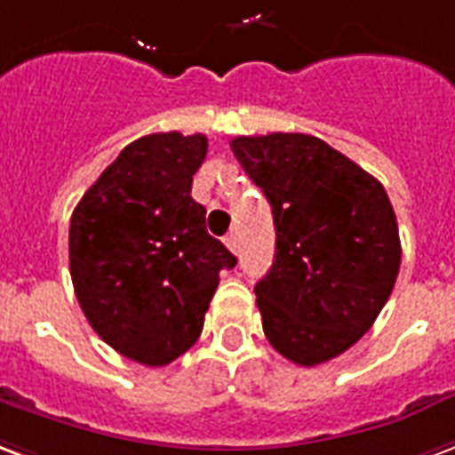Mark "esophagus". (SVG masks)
I'll use <instances>...</instances> for the list:
<instances>
[{
	"label": "esophagus",
	"instance_id": "esophagus-1",
	"mask_svg": "<svg viewBox=\"0 0 455 455\" xmlns=\"http://www.w3.org/2000/svg\"><path fill=\"white\" fill-rule=\"evenodd\" d=\"M227 248L231 251V253H236L238 251V236L236 234H228L227 236Z\"/></svg>",
	"mask_w": 455,
	"mask_h": 455
}]
</instances>
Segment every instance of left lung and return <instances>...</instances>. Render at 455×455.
Wrapping results in <instances>:
<instances>
[{
	"mask_svg": "<svg viewBox=\"0 0 455 455\" xmlns=\"http://www.w3.org/2000/svg\"><path fill=\"white\" fill-rule=\"evenodd\" d=\"M231 151L275 219V262L255 284L262 331L289 362L315 366L362 338L400 270L383 185L318 137H236Z\"/></svg>",
	"mask_w": 455,
	"mask_h": 455,
	"instance_id": "1",
	"label": "left lung"
}]
</instances>
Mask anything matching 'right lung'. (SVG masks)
<instances>
[{"label": "right lung", "instance_id": "1", "mask_svg": "<svg viewBox=\"0 0 455 455\" xmlns=\"http://www.w3.org/2000/svg\"><path fill=\"white\" fill-rule=\"evenodd\" d=\"M207 137L159 132L127 144L69 221L74 294L100 339L166 366L200 338L219 272L236 258L204 227L193 176Z\"/></svg>", "mask_w": 455, "mask_h": 455}]
</instances>
